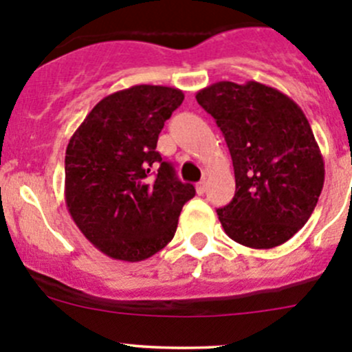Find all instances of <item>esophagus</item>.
I'll return each instance as SVG.
<instances>
[{
  "label": "esophagus",
  "instance_id": "1",
  "mask_svg": "<svg viewBox=\"0 0 352 352\" xmlns=\"http://www.w3.org/2000/svg\"><path fill=\"white\" fill-rule=\"evenodd\" d=\"M196 192L199 194V196H202V194L206 192V182H204V180H201V182L197 184V186H196Z\"/></svg>",
  "mask_w": 352,
  "mask_h": 352
}]
</instances>
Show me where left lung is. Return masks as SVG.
Listing matches in <instances>:
<instances>
[{
  "instance_id": "1",
  "label": "left lung",
  "mask_w": 352,
  "mask_h": 352,
  "mask_svg": "<svg viewBox=\"0 0 352 352\" xmlns=\"http://www.w3.org/2000/svg\"><path fill=\"white\" fill-rule=\"evenodd\" d=\"M196 98L225 134L235 168V197L216 211L225 233L250 248L287 242L314 212L325 179L303 110L258 81H218Z\"/></svg>"
}]
</instances>
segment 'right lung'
Wrapping results in <instances>:
<instances>
[{
	"instance_id": "right-lung-1",
	"label": "right lung",
	"mask_w": 352,
	"mask_h": 352,
	"mask_svg": "<svg viewBox=\"0 0 352 352\" xmlns=\"http://www.w3.org/2000/svg\"><path fill=\"white\" fill-rule=\"evenodd\" d=\"M179 88L134 85L102 98L66 148L65 199L80 232L110 258L140 262L173 239L196 196L156 151Z\"/></svg>"
}]
</instances>
